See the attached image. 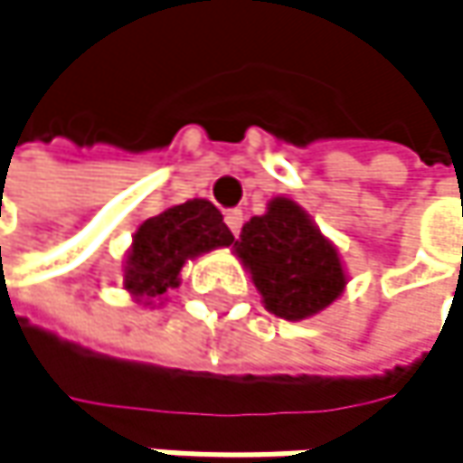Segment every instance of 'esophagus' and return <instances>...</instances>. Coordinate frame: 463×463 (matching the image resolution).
I'll use <instances>...</instances> for the list:
<instances>
[{
  "mask_svg": "<svg viewBox=\"0 0 463 463\" xmlns=\"http://www.w3.org/2000/svg\"><path fill=\"white\" fill-rule=\"evenodd\" d=\"M242 223H245V215H242V210H229V213H226V226L232 229V234H234V237L240 234Z\"/></svg>",
  "mask_w": 463,
  "mask_h": 463,
  "instance_id": "obj_1",
  "label": "esophagus"
}]
</instances>
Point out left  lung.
<instances>
[{
	"label": "left lung",
	"mask_w": 463,
	"mask_h": 463,
	"mask_svg": "<svg viewBox=\"0 0 463 463\" xmlns=\"http://www.w3.org/2000/svg\"><path fill=\"white\" fill-rule=\"evenodd\" d=\"M234 253L250 271L263 307L290 322L327 309L349 282L335 245L288 197L269 200L266 213L242 226Z\"/></svg>",
	"instance_id": "left-lung-1"
}]
</instances>
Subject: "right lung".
<instances>
[{"instance_id":"right-lung-1","label":"right lung","mask_w":463,"mask_h":463,"mask_svg":"<svg viewBox=\"0 0 463 463\" xmlns=\"http://www.w3.org/2000/svg\"><path fill=\"white\" fill-rule=\"evenodd\" d=\"M232 242L234 234L213 203L189 200L165 207L136 229L122 266V288L138 304L151 307L162 301L167 290L178 288L186 260L215 248H229Z\"/></svg>"}]
</instances>
